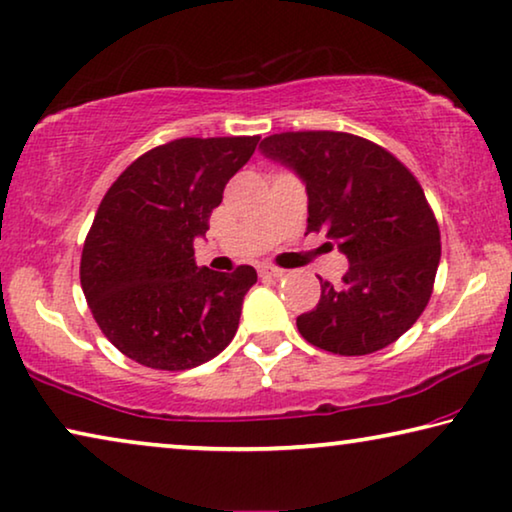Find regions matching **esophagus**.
<instances>
[{
	"label": "esophagus",
	"instance_id": "obj_1",
	"mask_svg": "<svg viewBox=\"0 0 512 512\" xmlns=\"http://www.w3.org/2000/svg\"><path fill=\"white\" fill-rule=\"evenodd\" d=\"M259 276H264V278H282V276H285V271L278 269V266L262 264V266H259Z\"/></svg>",
	"mask_w": 512,
	"mask_h": 512
}]
</instances>
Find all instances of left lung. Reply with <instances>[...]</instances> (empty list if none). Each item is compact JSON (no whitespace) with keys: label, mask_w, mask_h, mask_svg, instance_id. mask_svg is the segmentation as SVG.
<instances>
[{"label":"left lung","mask_w":512,"mask_h":512,"mask_svg":"<svg viewBox=\"0 0 512 512\" xmlns=\"http://www.w3.org/2000/svg\"><path fill=\"white\" fill-rule=\"evenodd\" d=\"M262 154L305 183L308 232H326L347 257L338 287L296 317L310 345L340 356L379 352L407 333L430 301L439 225L398 158L358 135L301 131L264 137Z\"/></svg>","instance_id":"1"}]
</instances>
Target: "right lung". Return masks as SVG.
<instances>
[{
  "label": "right lung",
  "instance_id": "obj_1",
  "mask_svg": "<svg viewBox=\"0 0 512 512\" xmlns=\"http://www.w3.org/2000/svg\"><path fill=\"white\" fill-rule=\"evenodd\" d=\"M259 137H181L119 174L82 248L91 315L121 354L154 370H188L218 356L239 329L253 266L200 269L193 243Z\"/></svg>",
  "mask_w": 512,
  "mask_h": 512
}]
</instances>
